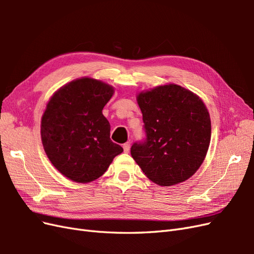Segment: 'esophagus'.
<instances>
[{"instance_id":"34e87169","label":"esophagus","mask_w":254,"mask_h":254,"mask_svg":"<svg viewBox=\"0 0 254 254\" xmlns=\"http://www.w3.org/2000/svg\"><path fill=\"white\" fill-rule=\"evenodd\" d=\"M130 142H127V143H125L124 145H123V148H124V151L125 152H129V150H130Z\"/></svg>"}]
</instances>
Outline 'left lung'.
I'll list each match as a JSON object with an SVG mask.
<instances>
[{"mask_svg":"<svg viewBox=\"0 0 254 254\" xmlns=\"http://www.w3.org/2000/svg\"><path fill=\"white\" fill-rule=\"evenodd\" d=\"M146 139L131 156L148 179L170 187L193 176L211 141L210 114L201 98L178 84H164L136 96Z\"/></svg>","mask_w":254,"mask_h":254,"instance_id":"left-lung-1","label":"left lung"}]
</instances>
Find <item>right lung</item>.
I'll list each match as a JSON object with an SVG mask.
<instances>
[{"mask_svg":"<svg viewBox=\"0 0 254 254\" xmlns=\"http://www.w3.org/2000/svg\"><path fill=\"white\" fill-rule=\"evenodd\" d=\"M114 89L82 77L61 87L51 97L41 119V140L52 164L77 183L103 176L123 148L110 140L103 109Z\"/></svg>","mask_w":254,"mask_h":254,"instance_id":"1","label":"right lung"}]
</instances>
